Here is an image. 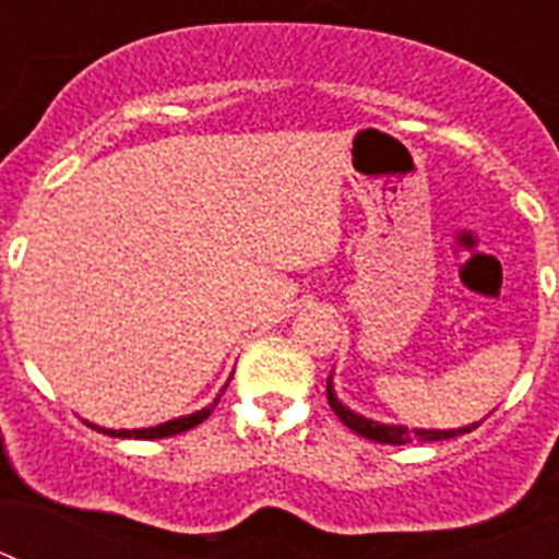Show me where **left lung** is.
Segmentation results:
<instances>
[{"instance_id": "left-lung-1", "label": "left lung", "mask_w": 559, "mask_h": 559, "mask_svg": "<svg viewBox=\"0 0 559 559\" xmlns=\"http://www.w3.org/2000/svg\"><path fill=\"white\" fill-rule=\"evenodd\" d=\"M328 403L330 408L335 412V417L344 423V426L349 428V431H355L358 437L364 439H372V442H383V445H408V442H439V439H453L459 437V433H467L473 431L476 426H467V428H456V431H426V428H403V426H380V423H374V419H367L360 417V414L349 412V408H344L338 403V397H335L333 386H330L328 380Z\"/></svg>"}]
</instances>
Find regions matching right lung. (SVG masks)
I'll use <instances>...</instances> for the list:
<instances>
[{
	"label": "right lung",
	"instance_id": "right-lung-1",
	"mask_svg": "<svg viewBox=\"0 0 559 559\" xmlns=\"http://www.w3.org/2000/svg\"><path fill=\"white\" fill-rule=\"evenodd\" d=\"M224 389H226V386H224ZM221 394H224V392H221ZM221 394H218V397H215V403H212V406L201 408V412L190 414V417L170 419V423H165V426L140 428V431H111V428H97V426H92V428H97V431L108 433V437H120V439H165V437H173V433L190 431V428H195V426H199V423H204V419L212 414V408L218 406Z\"/></svg>",
	"mask_w": 559,
	"mask_h": 559
}]
</instances>
